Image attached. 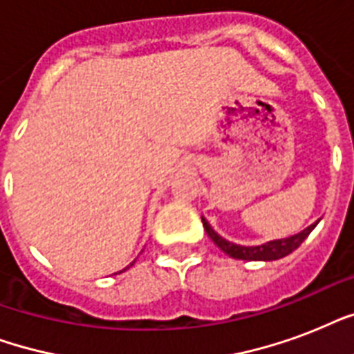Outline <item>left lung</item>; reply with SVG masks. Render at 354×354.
<instances>
[{"mask_svg": "<svg viewBox=\"0 0 354 354\" xmlns=\"http://www.w3.org/2000/svg\"><path fill=\"white\" fill-rule=\"evenodd\" d=\"M202 224H204L205 233L211 236V241L215 242L222 252L227 253L233 259H241V261H275V259L286 257L288 253H292L296 248H299V244L307 239L308 233L316 227V224H313V226H308L307 230H303L297 235L288 236V239H279V241L266 242L263 246H239V244L227 242L218 233L213 232V227L207 224L205 218H202Z\"/></svg>", "mask_w": 354, "mask_h": 354, "instance_id": "left-lung-1", "label": "left lung"}]
</instances>
